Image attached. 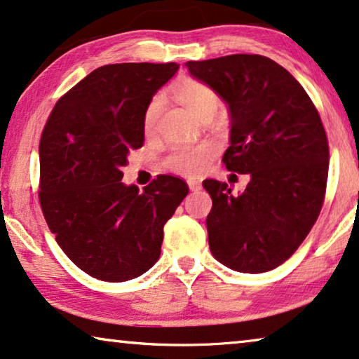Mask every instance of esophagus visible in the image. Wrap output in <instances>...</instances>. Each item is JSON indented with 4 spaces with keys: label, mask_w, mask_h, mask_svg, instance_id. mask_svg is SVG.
Segmentation results:
<instances>
[{
    "label": "esophagus",
    "mask_w": 359,
    "mask_h": 359,
    "mask_svg": "<svg viewBox=\"0 0 359 359\" xmlns=\"http://www.w3.org/2000/svg\"><path fill=\"white\" fill-rule=\"evenodd\" d=\"M187 184H189V189H190L191 191H198V190H201V182H200V180L190 179L189 182H187Z\"/></svg>",
    "instance_id": "obj_1"
}]
</instances>
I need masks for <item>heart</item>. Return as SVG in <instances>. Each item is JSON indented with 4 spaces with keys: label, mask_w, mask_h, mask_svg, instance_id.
Instances as JSON below:
<instances>
[{
    "label": "heart",
    "mask_w": 359,
    "mask_h": 359,
    "mask_svg": "<svg viewBox=\"0 0 359 359\" xmlns=\"http://www.w3.org/2000/svg\"><path fill=\"white\" fill-rule=\"evenodd\" d=\"M172 93L191 114L200 119L208 112H217L219 96L210 85L198 82V80L184 79L172 87ZM163 109V100L156 96L148 104L143 116V128L147 133H151L156 128L159 114ZM211 149L210 147H175L165 158V168L172 172L182 175H200L210 164Z\"/></svg>",
    "instance_id": "obj_1"
}]
</instances>
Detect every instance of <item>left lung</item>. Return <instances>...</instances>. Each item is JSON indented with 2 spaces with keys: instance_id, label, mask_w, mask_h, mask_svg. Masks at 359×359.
I'll return each instance as SVG.
<instances>
[{
  "instance_id": "left-lung-1",
  "label": "left lung",
  "mask_w": 359,
  "mask_h": 359,
  "mask_svg": "<svg viewBox=\"0 0 359 359\" xmlns=\"http://www.w3.org/2000/svg\"><path fill=\"white\" fill-rule=\"evenodd\" d=\"M190 76L210 85L231 114L226 168L250 174L240 195L219 180L203 187L210 250L245 274L280 266L306 238L323 208L329 145L319 112L287 69L259 55L189 61Z\"/></svg>"
}]
</instances>
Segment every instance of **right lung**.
Segmentation results:
<instances>
[{
  "label": "right lung",
  "mask_w": 359,
  "mask_h": 359,
  "mask_svg": "<svg viewBox=\"0 0 359 359\" xmlns=\"http://www.w3.org/2000/svg\"><path fill=\"white\" fill-rule=\"evenodd\" d=\"M179 64L122 62L95 69L57 101L40 140V203L67 258L88 276L126 282L159 259L164 224L189 194L159 175L122 184L130 149L145 142L143 116Z\"/></svg>",
  "instance_id": "obj_1"
}]
</instances>
